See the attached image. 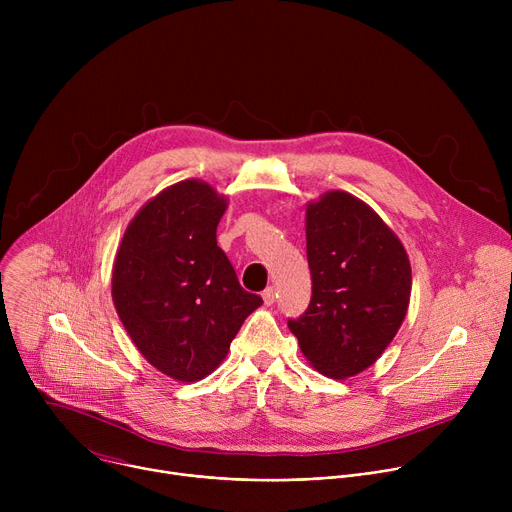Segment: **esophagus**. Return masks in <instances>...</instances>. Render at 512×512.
I'll return each mask as SVG.
<instances>
[{"label": "esophagus", "mask_w": 512, "mask_h": 512, "mask_svg": "<svg viewBox=\"0 0 512 512\" xmlns=\"http://www.w3.org/2000/svg\"><path fill=\"white\" fill-rule=\"evenodd\" d=\"M261 296H263V302H265L267 306H271V304L275 302V289H273V287H267Z\"/></svg>", "instance_id": "34e87169"}]
</instances>
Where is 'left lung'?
<instances>
[{
    "mask_svg": "<svg viewBox=\"0 0 512 512\" xmlns=\"http://www.w3.org/2000/svg\"><path fill=\"white\" fill-rule=\"evenodd\" d=\"M312 300L287 326L312 367L348 379L385 352L411 296V265L399 237L356 196L332 190L306 208Z\"/></svg>",
    "mask_w": 512,
    "mask_h": 512,
    "instance_id": "left-lung-1",
    "label": "left lung"
}]
</instances>
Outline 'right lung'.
<instances>
[{"mask_svg":"<svg viewBox=\"0 0 512 512\" xmlns=\"http://www.w3.org/2000/svg\"><path fill=\"white\" fill-rule=\"evenodd\" d=\"M227 204L202 180L162 190L133 216L113 263L111 296L127 334L152 367L182 383L210 375L263 304L216 245Z\"/></svg>","mask_w":512,"mask_h":512,"instance_id":"right-lung-1","label":"right lung"}]
</instances>
